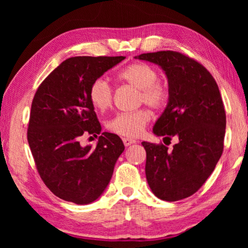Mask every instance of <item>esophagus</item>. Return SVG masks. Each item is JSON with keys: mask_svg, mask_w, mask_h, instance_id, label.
Here are the masks:
<instances>
[{"mask_svg": "<svg viewBox=\"0 0 248 248\" xmlns=\"http://www.w3.org/2000/svg\"><path fill=\"white\" fill-rule=\"evenodd\" d=\"M137 142V140H133V139H128V138H124L123 139V143L125 147H130L131 144H133Z\"/></svg>", "mask_w": 248, "mask_h": 248, "instance_id": "1", "label": "esophagus"}]
</instances>
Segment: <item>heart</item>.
Instances as JSON below:
<instances>
[{
  "label": "heart",
  "instance_id": "1",
  "mask_svg": "<svg viewBox=\"0 0 248 248\" xmlns=\"http://www.w3.org/2000/svg\"><path fill=\"white\" fill-rule=\"evenodd\" d=\"M118 80L139 90V103H144L152 108H161L168 100V89L159 82L158 72L150 64L137 62L125 67L118 73ZM89 99L98 110H106L113 101V89L107 80L98 78L91 83ZM151 118L150 111L139 109L131 113L115 115L107 123V128L124 138H137L143 132Z\"/></svg>",
  "mask_w": 248,
  "mask_h": 248
}]
</instances>
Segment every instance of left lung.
I'll use <instances>...</instances> for the list:
<instances>
[{"label": "left lung", "instance_id": "8db88e82", "mask_svg": "<svg viewBox=\"0 0 248 248\" xmlns=\"http://www.w3.org/2000/svg\"><path fill=\"white\" fill-rule=\"evenodd\" d=\"M134 59L150 62L168 80V103L152 132L165 144L142 142L147 152L145 176L151 191L164 201L188 198L215 170L223 151L226 113L218 84L196 61L171 50L147 53Z\"/></svg>", "mask_w": 248, "mask_h": 248}]
</instances>
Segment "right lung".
Here are the masks:
<instances>
[{
  "label": "right lung",
  "mask_w": 248,
  "mask_h": 248,
  "mask_svg": "<svg viewBox=\"0 0 248 248\" xmlns=\"http://www.w3.org/2000/svg\"><path fill=\"white\" fill-rule=\"evenodd\" d=\"M124 59L70 57L36 91L30 111L28 143L43 182L64 201L89 204L99 199L124 151L118 135L101 133L89 99L91 83ZM83 134L100 135L96 147L79 144Z\"/></svg>",
  "instance_id": "1"
}]
</instances>
